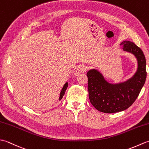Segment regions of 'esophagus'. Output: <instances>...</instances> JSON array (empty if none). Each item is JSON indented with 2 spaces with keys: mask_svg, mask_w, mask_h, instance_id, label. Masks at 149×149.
<instances>
[{
  "mask_svg": "<svg viewBox=\"0 0 149 149\" xmlns=\"http://www.w3.org/2000/svg\"><path fill=\"white\" fill-rule=\"evenodd\" d=\"M86 69H87V68L85 65H79L78 66L77 70H76V71H75V75H78V74H81V73H82V72H84L86 70Z\"/></svg>",
  "mask_w": 149,
  "mask_h": 149,
  "instance_id": "obj_1",
  "label": "esophagus"
}]
</instances>
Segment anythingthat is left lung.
Wrapping results in <instances>:
<instances>
[{"instance_id": "1", "label": "left lung", "mask_w": 149, "mask_h": 149, "mask_svg": "<svg viewBox=\"0 0 149 149\" xmlns=\"http://www.w3.org/2000/svg\"><path fill=\"white\" fill-rule=\"evenodd\" d=\"M124 51L131 52L138 60V70L134 76L124 83L110 84L95 69L87 73L89 99L100 112L113 113L127 109L134 102L147 77L146 59L142 50L133 42L123 41Z\"/></svg>"}]
</instances>
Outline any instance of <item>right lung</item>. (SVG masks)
Returning <instances> with one entry per match:
<instances>
[{
    "label": "right lung",
    "instance_id": "1",
    "mask_svg": "<svg viewBox=\"0 0 149 149\" xmlns=\"http://www.w3.org/2000/svg\"><path fill=\"white\" fill-rule=\"evenodd\" d=\"M67 87H68V83H65V84L64 85V86H63V88H62V90H61V93H60L59 100L62 99L63 97V95H65V91H66V88H67Z\"/></svg>",
    "mask_w": 149,
    "mask_h": 149
}]
</instances>
